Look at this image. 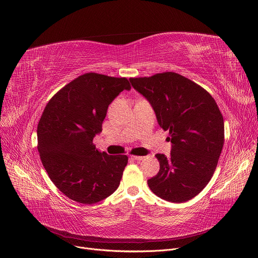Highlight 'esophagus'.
<instances>
[{"mask_svg": "<svg viewBox=\"0 0 258 258\" xmlns=\"http://www.w3.org/2000/svg\"><path fill=\"white\" fill-rule=\"evenodd\" d=\"M131 158L133 160H135V161H142V160H144V157H140V156H132Z\"/></svg>", "mask_w": 258, "mask_h": 258, "instance_id": "34e87169", "label": "esophagus"}]
</instances>
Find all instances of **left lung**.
Returning <instances> with one entry per match:
<instances>
[{"label": "left lung", "mask_w": 258, "mask_h": 258, "mask_svg": "<svg viewBox=\"0 0 258 258\" xmlns=\"http://www.w3.org/2000/svg\"><path fill=\"white\" fill-rule=\"evenodd\" d=\"M130 81L150 102L172 143L169 158L156 154L160 171L147 180L149 188L170 202L192 199L213 177L224 144V120L217 102L201 86L172 72Z\"/></svg>", "instance_id": "8db88e82"}]
</instances>
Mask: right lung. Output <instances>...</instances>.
Here are the masks:
<instances>
[{"label":"right lung","instance_id":"right-lung-1","mask_svg":"<svg viewBox=\"0 0 258 258\" xmlns=\"http://www.w3.org/2000/svg\"><path fill=\"white\" fill-rule=\"evenodd\" d=\"M130 90L126 78L84 74L49 99L37 126V149L50 180L66 197L92 204L119 186L128 158L93 143L113 99Z\"/></svg>","mask_w":258,"mask_h":258}]
</instances>
